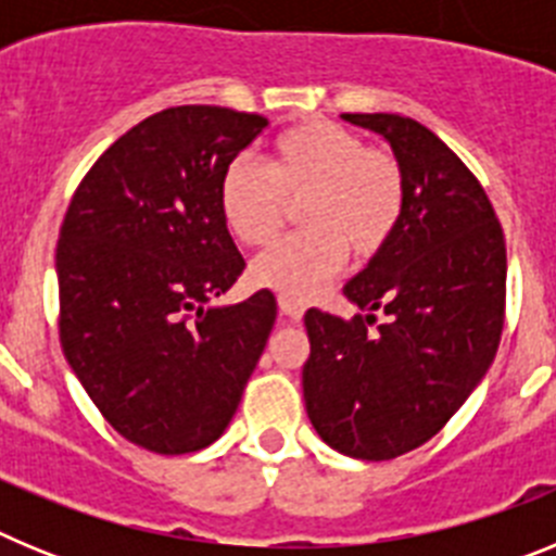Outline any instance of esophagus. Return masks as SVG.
<instances>
[{"label": "esophagus", "mask_w": 556, "mask_h": 556, "mask_svg": "<svg viewBox=\"0 0 556 556\" xmlns=\"http://www.w3.org/2000/svg\"><path fill=\"white\" fill-rule=\"evenodd\" d=\"M278 308H281V314L287 317V320H301L303 312H306V306H303L301 301H294V298H287V294H278Z\"/></svg>", "instance_id": "34e87169"}]
</instances>
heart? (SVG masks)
Returning a JSON list of instances; mask_svg holds the SVG:
<instances>
[{
    "label": "heart",
    "mask_w": 556,
    "mask_h": 556,
    "mask_svg": "<svg viewBox=\"0 0 556 556\" xmlns=\"http://www.w3.org/2000/svg\"><path fill=\"white\" fill-rule=\"evenodd\" d=\"M298 206L303 230L275 244L250 269L255 287L294 301L320 292L348 262L372 258L392 242L406 208V172L395 152L367 147L333 122L283 130L267 152V169L236 159L219 180V211L236 242L267 248Z\"/></svg>",
    "instance_id": "obj_1"
}]
</instances>
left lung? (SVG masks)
Here are the masks:
<instances>
[{
  "label": "left lung",
  "instance_id": "obj_1",
  "mask_svg": "<svg viewBox=\"0 0 556 556\" xmlns=\"http://www.w3.org/2000/svg\"><path fill=\"white\" fill-rule=\"evenodd\" d=\"M342 119L390 141L406 172V208L392 242L342 289L362 314L303 317L312 342L303 397L331 448L384 462L429 443L493 365L507 244L488 191L429 127L401 113Z\"/></svg>",
  "mask_w": 556,
  "mask_h": 556
}]
</instances>
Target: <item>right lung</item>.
I'll return each mask as SVG.
<instances>
[{
	"label": "right lung",
	"instance_id": "1",
	"mask_svg": "<svg viewBox=\"0 0 556 556\" xmlns=\"http://www.w3.org/2000/svg\"><path fill=\"white\" fill-rule=\"evenodd\" d=\"M267 119L219 105L152 113L113 141L58 239V333L100 415L152 454L228 429L275 326V294L208 306L242 275L219 180Z\"/></svg>",
	"mask_w": 556,
	"mask_h": 556
}]
</instances>
